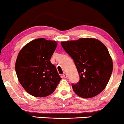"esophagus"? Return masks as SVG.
Returning a JSON list of instances; mask_svg holds the SVG:
<instances>
[{"label":"esophagus","instance_id":"esophagus-1","mask_svg":"<svg viewBox=\"0 0 124 124\" xmlns=\"http://www.w3.org/2000/svg\"><path fill=\"white\" fill-rule=\"evenodd\" d=\"M62 77H64V78H67V73H66V72H64V73L63 74H62Z\"/></svg>","mask_w":124,"mask_h":124}]
</instances>
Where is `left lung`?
<instances>
[{
	"mask_svg": "<svg viewBox=\"0 0 124 124\" xmlns=\"http://www.w3.org/2000/svg\"><path fill=\"white\" fill-rule=\"evenodd\" d=\"M62 48L73 60L79 81L72 84L74 92L83 98L100 94L106 87L113 71V62L106 46L95 39L62 41Z\"/></svg>",
	"mask_w": 124,
	"mask_h": 124,
	"instance_id": "8db88e82",
	"label": "left lung"
}]
</instances>
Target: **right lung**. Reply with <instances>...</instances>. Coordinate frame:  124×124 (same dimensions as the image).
<instances>
[{
  "label": "right lung",
  "instance_id": "right-lung-1",
  "mask_svg": "<svg viewBox=\"0 0 124 124\" xmlns=\"http://www.w3.org/2000/svg\"><path fill=\"white\" fill-rule=\"evenodd\" d=\"M57 43L43 38L28 43L21 49L16 62V72L24 90L32 96L51 95L62 79L51 58Z\"/></svg>",
  "mask_w": 124,
  "mask_h": 124
}]
</instances>
